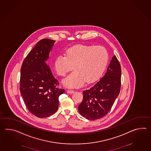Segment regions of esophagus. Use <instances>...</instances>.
Returning a JSON list of instances; mask_svg holds the SVG:
<instances>
[{"label": "esophagus", "mask_w": 151, "mask_h": 151, "mask_svg": "<svg viewBox=\"0 0 151 151\" xmlns=\"http://www.w3.org/2000/svg\"><path fill=\"white\" fill-rule=\"evenodd\" d=\"M74 92H75V91L74 90H69V89L67 90V93L69 94H73V93H74Z\"/></svg>", "instance_id": "obj_1"}]
</instances>
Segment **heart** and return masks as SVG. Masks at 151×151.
<instances>
[{"instance_id": "obj_1", "label": "heart", "mask_w": 151, "mask_h": 151, "mask_svg": "<svg viewBox=\"0 0 151 151\" xmlns=\"http://www.w3.org/2000/svg\"><path fill=\"white\" fill-rule=\"evenodd\" d=\"M109 60L107 49L102 46L77 45L66 51V55H60L55 60L57 74L64 76L68 72L75 70L63 80L68 87H77L97 80L103 73Z\"/></svg>"}]
</instances>
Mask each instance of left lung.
Wrapping results in <instances>:
<instances>
[{"label": "left lung", "instance_id": "1", "mask_svg": "<svg viewBox=\"0 0 151 151\" xmlns=\"http://www.w3.org/2000/svg\"><path fill=\"white\" fill-rule=\"evenodd\" d=\"M121 78L120 64L114 55L104 76L94 86L83 91V100L78 107L80 114L91 120L105 116L120 93Z\"/></svg>", "mask_w": 151, "mask_h": 151}]
</instances>
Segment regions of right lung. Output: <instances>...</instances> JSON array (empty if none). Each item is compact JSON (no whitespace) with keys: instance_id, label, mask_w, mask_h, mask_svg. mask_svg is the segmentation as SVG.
<instances>
[{"instance_id":"right-lung-1","label":"right lung","mask_w":151,"mask_h":151,"mask_svg":"<svg viewBox=\"0 0 151 151\" xmlns=\"http://www.w3.org/2000/svg\"><path fill=\"white\" fill-rule=\"evenodd\" d=\"M55 41L45 38L38 42L20 69V94L29 111L40 118L49 116L57 111L59 96L65 91L57 87L60 83L45 62Z\"/></svg>"}]
</instances>
